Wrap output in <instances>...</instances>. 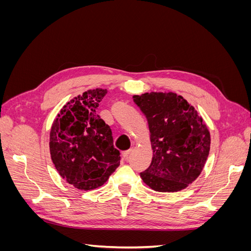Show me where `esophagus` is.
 <instances>
[{
    "instance_id": "obj_1",
    "label": "esophagus",
    "mask_w": 251,
    "mask_h": 251,
    "mask_svg": "<svg viewBox=\"0 0 251 251\" xmlns=\"http://www.w3.org/2000/svg\"><path fill=\"white\" fill-rule=\"evenodd\" d=\"M131 151H132V149H130V150H127V151H123V157H124L125 159H127L128 155H130V154H131Z\"/></svg>"
}]
</instances>
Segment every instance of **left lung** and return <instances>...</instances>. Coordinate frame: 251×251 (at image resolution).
<instances>
[{"label": "left lung", "instance_id": "left-lung-1", "mask_svg": "<svg viewBox=\"0 0 251 251\" xmlns=\"http://www.w3.org/2000/svg\"><path fill=\"white\" fill-rule=\"evenodd\" d=\"M148 119L153 159L140 173L156 192H179L199 177L209 154V131L198 112L176 93L134 95Z\"/></svg>", "mask_w": 251, "mask_h": 251}]
</instances>
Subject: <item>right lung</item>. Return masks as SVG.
<instances>
[{
  "instance_id": "1",
  "label": "right lung",
  "mask_w": 251,
  "mask_h": 251,
  "mask_svg": "<svg viewBox=\"0 0 251 251\" xmlns=\"http://www.w3.org/2000/svg\"><path fill=\"white\" fill-rule=\"evenodd\" d=\"M107 90H88L60 110L50 132L51 159L68 183L90 191L105 183L120 163L111 127L96 110Z\"/></svg>"
}]
</instances>
